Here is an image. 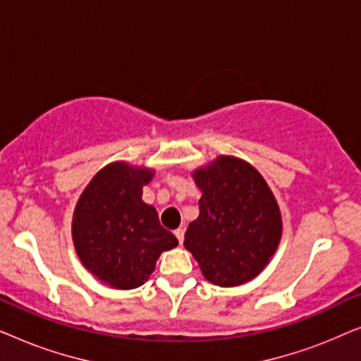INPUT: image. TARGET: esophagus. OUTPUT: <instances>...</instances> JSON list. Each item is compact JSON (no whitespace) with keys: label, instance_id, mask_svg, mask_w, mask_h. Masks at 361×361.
<instances>
[{"label":"esophagus","instance_id":"1","mask_svg":"<svg viewBox=\"0 0 361 361\" xmlns=\"http://www.w3.org/2000/svg\"><path fill=\"white\" fill-rule=\"evenodd\" d=\"M174 235H176V238L179 240V243H180V245L184 243V230H182V228H177V230L174 231Z\"/></svg>","mask_w":361,"mask_h":361}]
</instances>
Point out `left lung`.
I'll list each match as a JSON object with an SVG mask.
<instances>
[{
	"label": "left lung",
	"instance_id": "8db88e82",
	"mask_svg": "<svg viewBox=\"0 0 361 361\" xmlns=\"http://www.w3.org/2000/svg\"><path fill=\"white\" fill-rule=\"evenodd\" d=\"M202 190L199 219L184 245L210 283L233 288L258 276L281 240V214L273 192L248 162L220 156L194 172Z\"/></svg>",
	"mask_w": 361,
	"mask_h": 361
}]
</instances>
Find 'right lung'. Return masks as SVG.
I'll return each mask as SVG.
<instances>
[{"label": "right lung", "instance_id": "add662e5", "mask_svg": "<svg viewBox=\"0 0 361 361\" xmlns=\"http://www.w3.org/2000/svg\"><path fill=\"white\" fill-rule=\"evenodd\" d=\"M154 172L126 162L103 167L78 199L72 236L83 266L116 289H135L154 271L177 238L159 224L154 207L141 200Z\"/></svg>", "mask_w": 361, "mask_h": 361}]
</instances>
